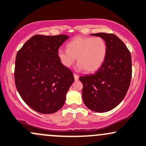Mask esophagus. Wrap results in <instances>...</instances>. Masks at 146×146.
<instances>
[{"mask_svg":"<svg viewBox=\"0 0 146 146\" xmlns=\"http://www.w3.org/2000/svg\"><path fill=\"white\" fill-rule=\"evenodd\" d=\"M74 77L75 81H77L79 79V75L76 74H74Z\"/></svg>","mask_w":146,"mask_h":146,"instance_id":"esophagus-1","label":"esophagus"}]
</instances>
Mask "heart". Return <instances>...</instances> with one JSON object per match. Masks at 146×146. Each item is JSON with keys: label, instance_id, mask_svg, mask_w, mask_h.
Listing matches in <instances>:
<instances>
[{"label": "heart", "instance_id": "b5f03b06", "mask_svg": "<svg viewBox=\"0 0 146 146\" xmlns=\"http://www.w3.org/2000/svg\"><path fill=\"white\" fill-rule=\"evenodd\" d=\"M107 52L106 41L101 37H77L67 44V49L59 48L58 56L65 67H70L77 58L78 68L94 72L102 65Z\"/></svg>", "mask_w": 146, "mask_h": 146}]
</instances>
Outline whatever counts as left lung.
Masks as SVG:
<instances>
[{"mask_svg": "<svg viewBox=\"0 0 146 146\" xmlns=\"http://www.w3.org/2000/svg\"><path fill=\"white\" fill-rule=\"evenodd\" d=\"M106 41L107 52L95 74L80 76L82 98L90 110L106 112L114 109L126 95L131 79V54L126 45L113 33L91 34Z\"/></svg>", "mask_w": 146, "mask_h": 146, "instance_id": "8db88e82", "label": "left lung"}]
</instances>
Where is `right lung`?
I'll return each instance as SVG.
<instances>
[{
  "mask_svg": "<svg viewBox=\"0 0 146 146\" xmlns=\"http://www.w3.org/2000/svg\"><path fill=\"white\" fill-rule=\"evenodd\" d=\"M65 35H35L18 51L15 81L26 104L40 113L56 112L65 104L66 94L74 81L73 73L58 56Z\"/></svg>",
  "mask_w": 146,
  "mask_h": 146,
  "instance_id": "right-lung-1",
  "label": "right lung"
}]
</instances>
